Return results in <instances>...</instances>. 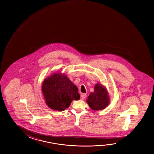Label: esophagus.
Masks as SVG:
<instances>
[{"label":"esophagus","instance_id":"esophagus-1","mask_svg":"<svg viewBox=\"0 0 154 154\" xmlns=\"http://www.w3.org/2000/svg\"><path fill=\"white\" fill-rule=\"evenodd\" d=\"M86 97V94H84V93H82L81 95H80V98L82 100H84L85 98Z\"/></svg>","mask_w":154,"mask_h":154}]
</instances>
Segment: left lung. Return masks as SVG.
Here are the masks:
<instances>
[{"label":"left lung","mask_w":154,"mask_h":154,"mask_svg":"<svg viewBox=\"0 0 154 154\" xmlns=\"http://www.w3.org/2000/svg\"><path fill=\"white\" fill-rule=\"evenodd\" d=\"M87 103L93 110L104 109L109 103V97L106 88L101 85H95L94 92L88 97Z\"/></svg>","instance_id":"1"}]
</instances>
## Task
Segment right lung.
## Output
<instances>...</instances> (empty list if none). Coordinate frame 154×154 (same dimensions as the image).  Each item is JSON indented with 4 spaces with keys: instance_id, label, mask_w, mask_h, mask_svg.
Returning a JSON list of instances; mask_svg holds the SVG:
<instances>
[{
    "instance_id": "add662e5",
    "label": "right lung",
    "mask_w": 154,
    "mask_h": 154,
    "mask_svg": "<svg viewBox=\"0 0 154 154\" xmlns=\"http://www.w3.org/2000/svg\"><path fill=\"white\" fill-rule=\"evenodd\" d=\"M42 92L49 107L59 111L68 108L73 100L80 98L78 88L61 73H55L45 79L42 84Z\"/></svg>"
}]
</instances>
